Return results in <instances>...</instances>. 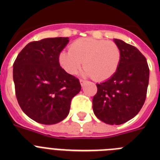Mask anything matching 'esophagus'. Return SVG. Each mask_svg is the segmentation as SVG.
Listing matches in <instances>:
<instances>
[{
  "label": "esophagus",
  "mask_w": 160,
  "mask_h": 160,
  "mask_svg": "<svg viewBox=\"0 0 160 160\" xmlns=\"http://www.w3.org/2000/svg\"><path fill=\"white\" fill-rule=\"evenodd\" d=\"M80 83H81V86L83 87L86 83H87V81H85V80H82V79H80Z\"/></svg>",
  "instance_id": "obj_1"
}]
</instances>
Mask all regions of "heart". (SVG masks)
<instances>
[{
  "label": "heart",
  "instance_id": "b5f03b06",
  "mask_svg": "<svg viewBox=\"0 0 160 160\" xmlns=\"http://www.w3.org/2000/svg\"><path fill=\"white\" fill-rule=\"evenodd\" d=\"M61 66L70 74H76L84 65V75L102 82L111 78L118 70L121 50L116 43L93 38H78L72 42L69 52L58 57Z\"/></svg>",
  "mask_w": 160,
  "mask_h": 160
}]
</instances>
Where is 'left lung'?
I'll list each match as a JSON object with an SVG mask.
<instances>
[{
    "instance_id": "1",
    "label": "left lung",
    "mask_w": 160,
    "mask_h": 160,
    "mask_svg": "<svg viewBox=\"0 0 160 160\" xmlns=\"http://www.w3.org/2000/svg\"><path fill=\"white\" fill-rule=\"evenodd\" d=\"M121 50V61L114 75L97 84L93 111L98 119L119 125L136 115L146 99L149 67L146 58L135 46L114 39Z\"/></svg>"
}]
</instances>
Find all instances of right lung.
<instances>
[{
    "label": "right lung",
    "instance_id": "1",
    "mask_svg": "<svg viewBox=\"0 0 160 160\" xmlns=\"http://www.w3.org/2000/svg\"><path fill=\"white\" fill-rule=\"evenodd\" d=\"M68 42V38L29 42L13 63L18 104L39 123L51 125L62 121L70 112L72 98L81 90L78 79L59 64V54Z\"/></svg>",
    "mask_w": 160,
    "mask_h": 160
}]
</instances>
